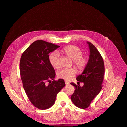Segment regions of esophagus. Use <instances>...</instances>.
Masks as SVG:
<instances>
[{
	"mask_svg": "<svg viewBox=\"0 0 127 127\" xmlns=\"http://www.w3.org/2000/svg\"><path fill=\"white\" fill-rule=\"evenodd\" d=\"M65 84H66V85H69V82H67V81H65Z\"/></svg>",
	"mask_w": 127,
	"mask_h": 127,
	"instance_id": "34e87169",
	"label": "esophagus"
}]
</instances>
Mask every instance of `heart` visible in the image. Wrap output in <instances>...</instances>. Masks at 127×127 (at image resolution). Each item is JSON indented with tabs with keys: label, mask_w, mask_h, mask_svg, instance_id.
I'll use <instances>...</instances> for the list:
<instances>
[{
	"label": "heart",
	"mask_w": 127,
	"mask_h": 127,
	"mask_svg": "<svg viewBox=\"0 0 127 127\" xmlns=\"http://www.w3.org/2000/svg\"><path fill=\"white\" fill-rule=\"evenodd\" d=\"M60 52L73 60V64L79 71H83L86 68L88 64V59L86 57L82 56L83 51L76 46L69 45L64 47ZM49 61L50 64L54 68L59 67V54L56 51L50 54ZM76 74V70L75 68L62 69L58 71L57 76L64 80L69 81Z\"/></svg>",
	"instance_id": "obj_1"
}]
</instances>
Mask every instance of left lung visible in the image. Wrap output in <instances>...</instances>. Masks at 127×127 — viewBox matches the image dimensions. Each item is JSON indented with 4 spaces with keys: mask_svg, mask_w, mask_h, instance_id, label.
<instances>
[{
    "mask_svg": "<svg viewBox=\"0 0 127 127\" xmlns=\"http://www.w3.org/2000/svg\"><path fill=\"white\" fill-rule=\"evenodd\" d=\"M87 43L90 49L88 64L83 73L76 78L77 81L83 82V86L70 83L75 89L71 96V101L75 106L82 109L88 108L100 92L105 74L104 62L100 52L90 42Z\"/></svg>",
    "mask_w": 127,
    "mask_h": 127,
    "instance_id": "1",
    "label": "left lung"
}]
</instances>
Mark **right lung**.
<instances>
[{"instance_id":"add662e5","label":"right lung","mask_w":127,"mask_h":127,"mask_svg":"<svg viewBox=\"0 0 127 127\" xmlns=\"http://www.w3.org/2000/svg\"><path fill=\"white\" fill-rule=\"evenodd\" d=\"M59 46L36 40L24 51L20 59V73L24 90L32 104L42 110L53 105L58 93L66 85L63 79L53 80L55 71L49 61V53ZM46 82H49L48 85Z\"/></svg>"}]
</instances>
